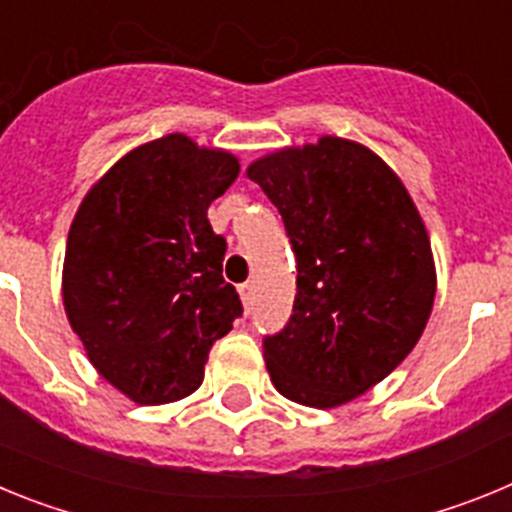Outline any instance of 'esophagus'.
Wrapping results in <instances>:
<instances>
[{"instance_id":"obj_1","label":"esophagus","mask_w":512,"mask_h":512,"mask_svg":"<svg viewBox=\"0 0 512 512\" xmlns=\"http://www.w3.org/2000/svg\"><path fill=\"white\" fill-rule=\"evenodd\" d=\"M241 300H243V305H251V300H253V282H246L241 287Z\"/></svg>"}]
</instances>
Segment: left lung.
Masks as SVG:
<instances>
[{
    "mask_svg": "<svg viewBox=\"0 0 512 512\" xmlns=\"http://www.w3.org/2000/svg\"><path fill=\"white\" fill-rule=\"evenodd\" d=\"M297 256L295 312L264 341L279 395L330 410L390 377L436 300L431 238L413 197L356 140L320 135L251 161Z\"/></svg>",
    "mask_w": 512,
    "mask_h": 512,
    "instance_id": "1",
    "label": "left lung"
}]
</instances>
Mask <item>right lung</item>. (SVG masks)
Masks as SVG:
<instances>
[{
    "label": "right lung",
    "instance_id": "1",
    "mask_svg": "<svg viewBox=\"0 0 512 512\" xmlns=\"http://www.w3.org/2000/svg\"><path fill=\"white\" fill-rule=\"evenodd\" d=\"M238 171L235 153L169 133L104 171L71 220L63 310L89 364L135 405L192 395L243 312L207 220Z\"/></svg>",
    "mask_w": 512,
    "mask_h": 512
}]
</instances>
